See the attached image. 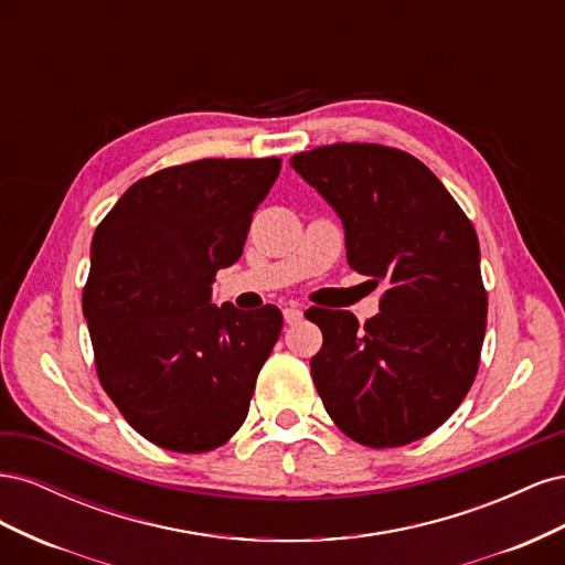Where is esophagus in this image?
I'll use <instances>...</instances> for the list:
<instances>
[{
  "mask_svg": "<svg viewBox=\"0 0 565 565\" xmlns=\"http://www.w3.org/2000/svg\"><path fill=\"white\" fill-rule=\"evenodd\" d=\"M282 316H285V322H287V324H297V322L301 320L303 311L299 309V306H295V303H292V306H287V309L282 311Z\"/></svg>",
  "mask_w": 565,
  "mask_h": 565,
  "instance_id": "34e87169",
  "label": "esophagus"
}]
</instances>
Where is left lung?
<instances>
[{
	"instance_id": "obj_1",
	"label": "left lung",
	"mask_w": 565,
	"mask_h": 565,
	"mask_svg": "<svg viewBox=\"0 0 565 565\" xmlns=\"http://www.w3.org/2000/svg\"><path fill=\"white\" fill-rule=\"evenodd\" d=\"M289 164L344 224L347 259L384 285L363 328L349 311L313 322L311 377L349 438L396 448L436 431L478 372L488 295L467 214L429 167L398 148L334 143Z\"/></svg>"
}]
</instances>
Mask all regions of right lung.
Segmentation results:
<instances>
[{"mask_svg":"<svg viewBox=\"0 0 565 565\" xmlns=\"http://www.w3.org/2000/svg\"><path fill=\"white\" fill-rule=\"evenodd\" d=\"M278 158L198 160L136 181L100 221L82 295L100 386L125 419L174 452L214 450L241 429L280 337L276 306L212 303L241 259Z\"/></svg>","mask_w":565,"mask_h":565,"instance_id":"1","label":"right lung"}]
</instances>
